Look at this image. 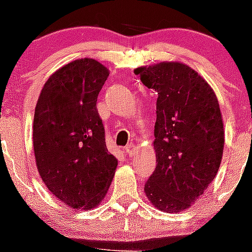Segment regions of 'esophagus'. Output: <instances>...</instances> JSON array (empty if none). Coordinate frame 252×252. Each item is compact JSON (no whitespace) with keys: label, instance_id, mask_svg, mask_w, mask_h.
I'll list each match as a JSON object with an SVG mask.
<instances>
[{"label":"esophagus","instance_id":"obj_1","mask_svg":"<svg viewBox=\"0 0 252 252\" xmlns=\"http://www.w3.org/2000/svg\"><path fill=\"white\" fill-rule=\"evenodd\" d=\"M126 154L129 156V158H131V156L135 155V154H136V146L134 145V144H130V145L126 146Z\"/></svg>","mask_w":252,"mask_h":252}]
</instances>
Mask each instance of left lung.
I'll list each match as a JSON object with an SVG mask.
<instances>
[{
    "instance_id": "8db88e82",
    "label": "left lung",
    "mask_w": 252,
    "mask_h": 252,
    "mask_svg": "<svg viewBox=\"0 0 252 252\" xmlns=\"http://www.w3.org/2000/svg\"><path fill=\"white\" fill-rule=\"evenodd\" d=\"M134 72L158 92L156 167L144 192L158 211L182 212L204 193L220 166L224 128L218 98L206 80L181 63Z\"/></svg>"
}]
</instances>
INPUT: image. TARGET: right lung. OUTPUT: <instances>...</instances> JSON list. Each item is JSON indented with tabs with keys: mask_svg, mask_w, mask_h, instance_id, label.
Listing matches in <instances>:
<instances>
[{
	"mask_svg": "<svg viewBox=\"0 0 252 252\" xmlns=\"http://www.w3.org/2000/svg\"><path fill=\"white\" fill-rule=\"evenodd\" d=\"M109 72L79 59L54 72L33 121L36 167L49 191L71 208H94L104 198L118 161L108 153L97 97Z\"/></svg>",
	"mask_w": 252,
	"mask_h": 252,
	"instance_id": "obj_1",
	"label": "right lung"
}]
</instances>
